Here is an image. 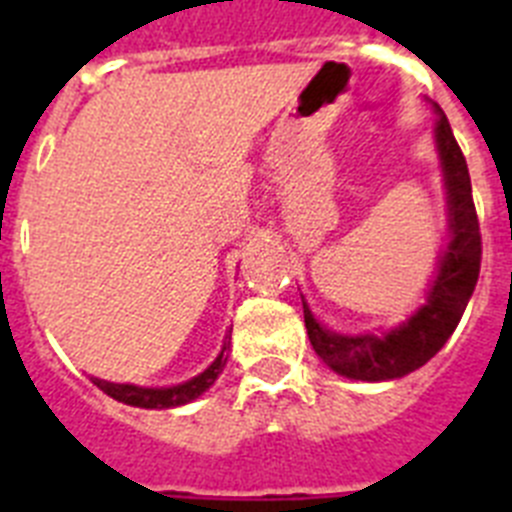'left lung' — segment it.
Segmentation results:
<instances>
[{
  "mask_svg": "<svg viewBox=\"0 0 512 512\" xmlns=\"http://www.w3.org/2000/svg\"><path fill=\"white\" fill-rule=\"evenodd\" d=\"M436 146L441 156L446 194H449L451 241L438 261L436 279L428 289V300L408 323L384 336H341L323 328L305 307V328L315 354L336 374L361 382H384L415 372L443 348L459 325L464 307L474 292L482 261V235L472 200L467 158L456 143L451 125L438 104Z\"/></svg>",
  "mask_w": 512,
  "mask_h": 512,
  "instance_id": "1",
  "label": "left lung"
}]
</instances>
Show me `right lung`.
Returning <instances> with one entry per match:
<instances>
[{
  "mask_svg": "<svg viewBox=\"0 0 512 512\" xmlns=\"http://www.w3.org/2000/svg\"><path fill=\"white\" fill-rule=\"evenodd\" d=\"M228 343L223 346L220 356L207 366L205 372L197 374L194 379L184 384H176V387H161V390H151V387H135V384H115L104 382V379L92 377V382L97 384L104 395L115 397L117 402H125V405H133V408H148V410H164V408H176V405H187V402L197 400L205 390H210L215 379L223 374V366L228 361Z\"/></svg>",
  "mask_w": 512,
  "mask_h": 512,
  "instance_id": "obj_1",
  "label": "right lung"
}]
</instances>
